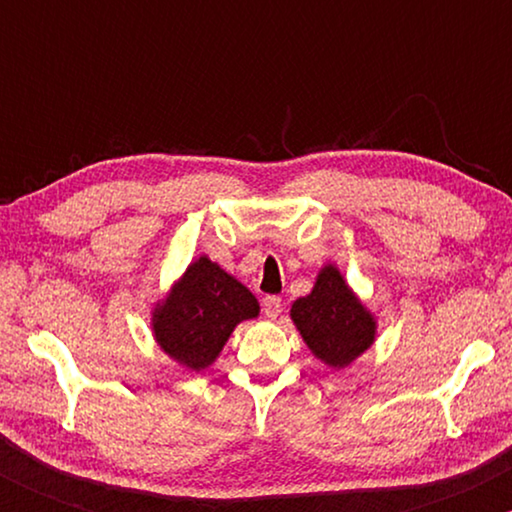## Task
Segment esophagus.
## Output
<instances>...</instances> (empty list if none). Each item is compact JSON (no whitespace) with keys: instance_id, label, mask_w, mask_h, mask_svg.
<instances>
[{"instance_id":"34e87169","label":"esophagus","mask_w":512,"mask_h":512,"mask_svg":"<svg viewBox=\"0 0 512 512\" xmlns=\"http://www.w3.org/2000/svg\"><path fill=\"white\" fill-rule=\"evenodd\" d=\"M281 308H284V301L279 296H264L262 298V313L269 317V320H276L281 315Z\"/></svg>"}]
</instances>
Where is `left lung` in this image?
Masks as SVG:
<instances>
[{
	"label": "left lung",
	"instance_id": "left-lung-1",
	"mask_svg": "<svg viewBox=\"0 0 512 512\" xmlns=\"http://www.w3.org/2000/svg\"><path fill=\"white\" fill-rule=\"evenodd\" d=\"M291 317L305 344L327 366H349L373 344V317L358 303L334 267L322 269L313 293L291 305Z\"/></svg>",
	"mask_w": 512,
	"mask_h": 512
}]
</instances>
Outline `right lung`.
<instances>
[{
    "label": "right lung",
    "instance_id": "add662e5",
    "mask_svg": "<svg viewBox=\"0 0 512 512\" xmlns=\"http://www.w3.org/2000/svg\"><path fill=\"white\" fill-rule=\"evenodd\" d=\"M260 313L257 298L219 264L199 257L156 310L158 344L192 370L207 368L238 322Z\"/></svg>",
    "mask_w": 512,
    "mask_h": 512
}]
</instances>
